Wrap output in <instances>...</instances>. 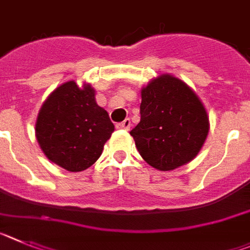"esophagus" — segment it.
<instances>
[{
	"mask_svg": "<svg viewBox=\"0 0 250 250\" xmlns=\"http://www.w3.org/2000/svg\"><path fill=\"white\" fill-rule=\"evenodd\" d=\"M117 129H125V130H128L130 128V120L129 118H125L123 122L118 123V125H116Z\"/></svg>",
	"mask_w": 250,
	"mask_h": 250,
	"instance_id": "esophagus-1",
	"label": "esophagus"
}]
</instances>
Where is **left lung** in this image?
Here are the masks:
<instances>
[{
	"label": "left lung",
	"mask_w": 250,
	"mask_h": 250,
	"mask_svg": "<svg viewBox=\"0 0 250 250\" xmlns=\"http://www.w3.org/2000/svg\"><path fill=\"white\" fill-rule=\"evenodd\" d=\"M141 122L130 130L142 158L159 170L192 161L209 130L197 94L178 78L162 75L142 89Z\"/></svg>",
	"instance_id": "obj_1"
}]
</instances>
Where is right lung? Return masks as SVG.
Returning <instances> with one entry per match:
<instances>
[{
    "label": "right lung",
    "instance_id": "right-lung-1",
    "mask_svg": "<svg viewBox=\"0 0 250 250\" xmlns=\"http://www.w3.org/2000/svg\"><path fill=\"white\" fill-rule=\"evenodd\" d=\"M113 130L108 113L96 103L93 88H80L75 81L49 94L36 122V137L47 158L69 172L91 167Z\"/></svg>",
    "mask_w": 250,
    "mask_h": 250
}]
</instances>
